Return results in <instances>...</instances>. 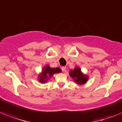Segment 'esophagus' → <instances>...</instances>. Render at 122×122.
Here are the masks:
<instances>
[{
	"label": "esophagus",
	"mask_w": 122,
	"mask_h": 122,
	"mask_svg": "<svg viewBox=\"0 0 122 122\" xmlns=\"http://www.w3.org/2000/svg\"><path fill=\"white\" fill-rule=\"evenodd\" d=\"M61 69H62V71H63V72H66V68L65 66H63V67L61 68Z\"/></svg>",
	"instance_id": "1"
}]
</instances>
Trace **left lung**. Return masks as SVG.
<instances>
[{
  "instance_id": "8db88e82",
  "label": "left lung",
  "mask_w": 122,
  "mask_h": 122,
  "mask_svg": "<svg viewBox=\"0 0 122 122\" xmlns=\"http://www.w3.org/2000/svg\"><path fill=\"white\" fill-rule=\"evenodd\" d=\"M69 75L75 83L78 85H84L88 81L89 76L82 72L79 66H76L73 70H70Z\"/></svg>"
}]
</instances>
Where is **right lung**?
Here are the masks:
<instances>
[{
	"label": "right lung",
	"instance_id": "1",
	"mask_svg": "<svg viewBox=\"0 0 122 122\" xmlns=\"http://www.w3.org/2000/svg\"><path fill=\"white\" fill-rule=\"evenodd\" d=\"M62 72L61 68H51L49 65L47 64L44 66L42 69V71L37 76V80L39 82L42 84L46 83L48 80L56 73H59Z\"/></svg>",
	"mask_w": 122,
	"mask_h": 122
}]
</instances>
